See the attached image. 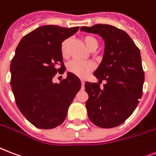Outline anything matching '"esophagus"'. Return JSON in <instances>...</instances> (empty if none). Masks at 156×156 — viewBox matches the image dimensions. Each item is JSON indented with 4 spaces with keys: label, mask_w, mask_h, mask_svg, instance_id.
Masks as SVG:
<instances>
[{
    "label": "esophagus",
    "mask_w": 156,
    "mask_h": 156,
    "mask_svg": "<svg viewBox=\"0 0 156 156\" xmlns=\"http://www.w3.org/2000/svg\"><path fill=\"white\" fill-rule=\"evenodd\" d=\"M81 82H82V87H83H83H84V83H85V82H84V81H83V80H82V81H81Z\"/></svg>",
    "instance_id": "34e87169"
}]
</instances>
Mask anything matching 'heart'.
<instances>
[{
  "label": "heart",
  "mask_w": 156,
  "mask_h": 156,
  "mask_svg": "<svg viewBox=\"0 0 156 156\" xmlns=\"http://www.w3.org/2000/svg\"><path fill=\"white\" fill-rule=\"evenodd\" d=\"M83 41L90 51H95L98 47V41L92 36L83 37ZM69 39H65L60 45V54L65 59H67L69 57ZM94 68H95L94 64L90 61L82 62V61H78V60H73L69 63L67 65V69L69 73H73L74 75L82 78H86L87 76L94 69Z\"/></svg>",
  "instance_id": "obj_1"
}]
</instances>
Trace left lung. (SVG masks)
Segmentation results:
<instances>
[{
  "label": "left lung",
  "mask_w": 156,
  "mask_h": 156,
  "mask_svg": "<svg viewBox=\"0 0 156 156\" xmlns=\"http://www.w3.org/2000/svg\"><path fill=\"white\" fill-rule=\"evenodd\" d=\"M80 29L100 35L105 46L101 63L93 73L99 82L85 83L89 119L100 128H115L133 113L142 96L141 53L128 33L114 26L99 23ZM102 80L107 83L101 89Z\"/></svg>",
  "instance_id": "obj_1"
}]
</instances>
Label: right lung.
Here are the masks:
<instances>
[{
    "label": "right lung",
    "mask_w": 156,
    "mask_h": 156,
    "mask_svg": "<svg viewBox=\"0 0 156 156\" xmlns=\"http://www.w3.org/2000/svg\"><path fill=\"white\" fill-rule=\"evenodd\" d=\"M78 29L41 26L24 36L15 50L10 86L20 112L37 128L51 129L60 125L80 90V79L71 73L59 83L52 82L57 73L65 71L60 45Z\"/></svg>",
    "instance_id": "1"
}]
</instances>
